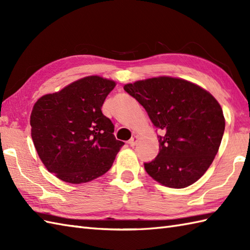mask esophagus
<instances>
[{"instance_id": "esophagus-1", "label": "esophagus", "mask_w": 250, "mask_h": 250, "mask_svg": "<svg viewBox=\"0 0 250 250\" xmlns=\"http://www.w3.org/2000/svg\"><path fill=\"white\" fill-rule=\"evenodd\" d=\"M137 142H139V136L134 135V136L132 137V139L129 141V145H130L131 147H134V146L137 144Z\"/></svg>"}]
</instances>
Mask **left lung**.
I'll list each match as a JSON object with an SVG mask.
<instances>
[{
    "instance_id": "obj_1",
    "label": "left lung",
    "mask_w": 250,
    "mask_h": 250,
    "mask_svg": "<svg viewBox=\"0 0 250 250\" xmlns=\"http://www.w3.org/2000/svg\"><path fill=\"white\" fill-rule=\"evenodd\" d=\"M124 89L163 133L158 156L144 164L147 174L176 189L199 180L213 163L225 132L218 101L198 84L169 76L126 83Z\"/></svg>"
}]
</instances>
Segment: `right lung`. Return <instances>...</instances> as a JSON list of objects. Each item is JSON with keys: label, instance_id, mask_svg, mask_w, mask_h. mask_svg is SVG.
<instances>
[{"label": "right lung", "instance_id": "obj_1", "mask_svg": "<svg viewBox=\"0 0 250 250\" xmlns=\"http://www.w3.org/2000/svg\"><path fill=\"white\" fill-rule=\"evenodd\" d=\"M115 86L111 79L87 76L34 104L30 125L37 155L63 182L78 185L102 176L125 145L101 110Z\"/></svg>", "mask_w": 250, "mask_h": 250}]
</instances>
